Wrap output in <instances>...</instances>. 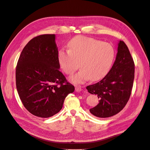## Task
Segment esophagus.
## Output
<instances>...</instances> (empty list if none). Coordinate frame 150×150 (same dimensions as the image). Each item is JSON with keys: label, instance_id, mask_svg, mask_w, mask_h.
I'll use <instances>...</instances> for the list:
<instances>
[{"label": "esophagus", "instance_id": "obj_1", "mask_svg": "<svg viewBox=\"0 0 150 150\" xmlns=\"http://www.w3.org/2000/svg\"><path fill=\"white\" fill-rule=\"evenodd\" d=\"M75 91H76V92H81V91H83V89L80 87V86H75Z\"/></svg>", "mask_w": 150, "mask_h": 150}]
</instances>
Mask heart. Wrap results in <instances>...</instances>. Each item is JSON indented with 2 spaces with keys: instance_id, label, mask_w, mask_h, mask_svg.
<instances>
[{
  "instance_id": "b5f03b06",
  "label": "heart",
  "mask_w": 150,
  "mask_h": 150,
  "mask_svg": "<svg viewBox=\"0 0 150 150\" xmlns=\"http://www.w3.org/2000/svg\"><path fill=\"white\" fill-rule=\"evenodd\" d=\"M69 49L58 52V61L67 75L73 74L80 67L82 69L70 80L75 84H82L89 78L97 81L103 78L111 69L115 52L109 43L96 39L78 36L69 42Z\"/></svg>"
}]
</instances>
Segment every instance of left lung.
Wrapping results in <instances>:
<instances>
[{
  "mask_svg": "<svg viewBox=\"0 0 150 150\" xmlns=\"http://www.w3.org/2000/svg\"><path fill=\"white\" fill-rule=\"evenodd\" d=\"M116 59L108 74L100 81L86 87L100 98L99 103L90 109L97 117H112L120 112L131 94L134 79V62L127 45L120 41Z\"/></svg>",
  "mask_w": 150,
  "mask_h": 150,
  "instance_id": "1",
  "label": "left lung"
}]
</instances>
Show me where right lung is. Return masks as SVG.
Here are the masks:
<instances>
[{
	"label": "right lung",
	"mask_w": 150,
	"mask_h": 150,
	"mask_svg": "<svg viewBox=\"0 0 150 150\" xmlns=\"http://www.w3.org/2000/svg\"><path fill=\"white\" fill-rule=\"evenodd\" d=\"M59 67L54 35L35 37L23 49L16 69V84L23 105L31 114L42 118L54 115L75 91Z\"/></svg>",
	"instance_id": "1"
}]
</instances>
